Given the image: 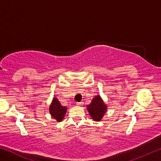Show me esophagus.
Segmentation results:
<instances>
[{"mask_svg": "<svg viewBox=\"0 0 161 161\" xmlns=\"http://www.w3.org/2000/svg\"><path fill=\"white\" fill-rule=\"evenodd\" d=\"M77 106H82L83 105V102H77Z\"/></svg>", "mask_w": 161, "mask_h": 161, "instance_id": "esophagus-1", "label": "esophagus"}]
</instances>
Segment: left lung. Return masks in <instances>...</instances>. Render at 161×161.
<instances>
[{"label":"left lung","instance_id":"left-lung-1","mask_svg":"<svg viewBox=\"0 0 161 161\" xmlns=\"http://www.w3.org/2000/svg\"><path fill=\"white\" fill-rule=\"evenodd\" d=\"M86 108L94 121H100L107 113V105L99 95H97L92 100L90 104L86 106Z\"/></svg>","mask_w":161,"mask_h":161}]
</instances>
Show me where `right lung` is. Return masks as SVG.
Segmentation results:
<instances>
[{"label": "right lung", "instance_id": "1", "mask_svg": "<svg viewBox=\"0 0 161 161\" xmlns=\"http://www.w3.org/2000/svg\"><path fill=\"white\" fill-rule=\"evenodd\" d=\"M49 112L51 116L56 120L57 121L60 122L63 120L67 112V107L61 105L58 98L53 97L52 103L49 107Z\"/></svg>", "mask_w": 161, "mask_h": 161}]
</instances>
